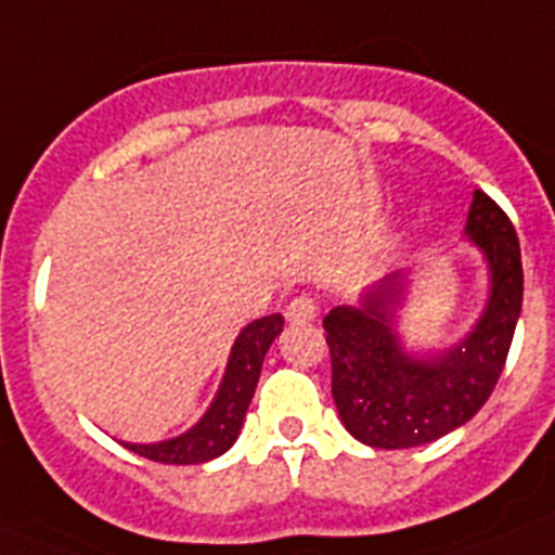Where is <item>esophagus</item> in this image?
I'll use <instances>...</instances> for the list:
<instances>
[{"instance_id": "1", "label": "esophagus", "mask_w": 555, "mask_h": 555, "mask_svg": "<svg viewBox=\"0 0 555 555\" xmlns=\"http://www.w3.org/2000/svg\"><path fill=\"white\" fill-rule=\"evenodd\" d=\"M313 317H317V300H313L311 294H300V297H294L286 306L288 322H311Z\"/></svg>"}]
</instances>
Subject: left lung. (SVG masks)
Listing matches in <instances>:
<instances>
[{
    "label": "left lung",
    "instance_id": "8db88e82",
    "mask_svg": "<svg viewBox=\"0 0 555 555\" xmlns=\"http://www.w3.org/2000/svg\"><path fill=\"white\" fill-rule=\"evenodd\" d=\"M467 235L487 253L492 297L467 341L434 361H414L397 347L391 308L400 281L389 278L361 308L338 306L325 317L333 400L358 442L403 450L434 442L473 420L500 380L522 308L517 230L489 194L475 191Z\"/></svg>",
    "mask_w": 555,
    "mask_h": 555
}]
</instances>
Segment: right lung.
<instances>
[{"label":"right lung","mask_w":555,"mask_h":555,"mask_svg":"<svg viewBox=\"0 0 555 555\" xmlns=\"http://www.w3.org/2000/svg\"><path fill=\"white\" fill-rule=\"evenodd\" d=\"M281 331V313L255 320L253 325L244 327L242 336L235 338L233 352H230L228 372H224L217 400L189 434L169 439V442L125 444V448L150 461H158V464H203V461L222 455L238 436L247 405L255 395V386H258L263 356H267L269 345Z\"/></svg>","instance_id":"1"}]
</instances>
